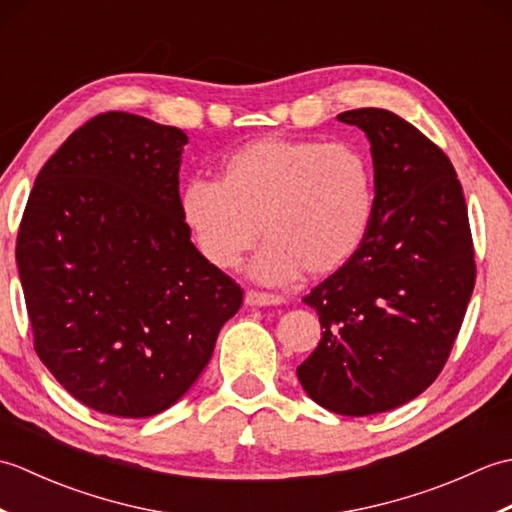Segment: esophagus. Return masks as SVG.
<instances>
[{
    "label": "esophagus",
    "instance_id": "esophagus-1",
    "mask_svg": "<svg viewBox=\"0 0 512 512\" xmlns=\"http://www.w3.org/2000/svg\"><path fill=\"white\" fill-rule=\"evenodd\" d=\"M244 301H246V306H279V303H284V297H281V295H270V292L248 290Z\"/></svg>",
    "mask_w": 512,
    "mask_h": 512
}]
</instances>
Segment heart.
<instances>
[{"label":"heart","instance_id":"obj_1","mask_svg":"<svg viewBox=\"0 0 512 512\" xmlns=\"http://www.w3.org/2000/svg\"><path fill=\"white\" fill-rule=\"evenodd\" d=\"M180 209L215 268H235L264 231L255 277H328L352 262L372 226L374 167L352 143L266 136L231 151L217 180H191Z\"/></svg>","mask_w":512,"mask_h":512}]
</instances>
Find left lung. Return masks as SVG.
Instances as JSON below:
<instances>
[{"label": "left lung", "mask_w": 512, "mask_h": 512, "mask_svg": "<svg viewBox=\"0 0 512 512\" xmlns=\"http://www.w3.org/2000/svg\"><path fill=\"white\" fill-rule=\"evenodd\" d=\"M372 143L376 211L361 250L303 297L323 336L297 376L341 416L420 396L442 372L475 286L469 213L451 160L394 112L336 116Z\"/></svg>", "instance_id": "left-lung-1"}]
</instances>
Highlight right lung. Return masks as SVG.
I'll list each match as a JSON object with an SVG mask.
<instances>
[{
    "instance_id": "1",
    "label": "right lung",
    "mask_w": 512,
    "mask_h": 512,
    "mask_svg": "<svg viewBox=\"0 0 512 512\" xmlns=\"http://www.w3.org/2000/svg\"><path fill=\"white\" fill-rule=\"evenodd\" d=\"M184 145L178 127L94 116L43 165L19 224L35 352L76 400L110 416L178 402L242 306V288L191 242Z\"/></svg>"
}]
</instances>
